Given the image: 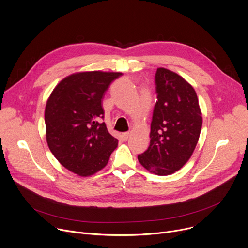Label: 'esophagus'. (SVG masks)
<instances>
[{
	"label": "esophagus",
	"instance_id": "1",
	"mask_svg": "<svg viewBox=\"0 0 248 248\" xmlns=\"http://www.w3.org/2000/svg\"><path fill=\"white\" fill-rule=\"evenodd\" d=\"M129 132H124V133H123V138H124V141H126L128 138H129Z\"/></svg>",
	"mask_w": 248,
	"mask_h": 248
}]
</instances>
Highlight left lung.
Here are the masks:
<instances>
[{"label": "left lung", "instance_id": "8db88e82", "mask_svg": "<svg viewBox=\"0 0 248 248\" xmlns=\"http://www.w3.org/2000/svg\"><path fill=\"white\" fill-rule=\"evenodd\" d=\"M157 102L151 123L150 145L138 160L151 173L166 176L182 169L198 144L202 117L197 93L177 73L159 67Z\"/></svg>", "mask_w": 248, "mask_h": 248}]
</instances>
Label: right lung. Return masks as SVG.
<instances>
[{
  "label": "right lung",
  "instance_id": "right-lung-1",
  "mask_svg": "<svg viewBox=\"0 0 248 248\" xmlns=\"http://www.w3.org/2000/svg\"><path fill=\"white\" fill-rule=\"evenodd\" d=\"M120 72H77L61 79L50 93L46 109V139L56 159L81 177L106 167L118 147L101 123L102 97Z\"/></svg>",
  "mask_w": 248,
  "mask_h": 248
}]
</instances>
